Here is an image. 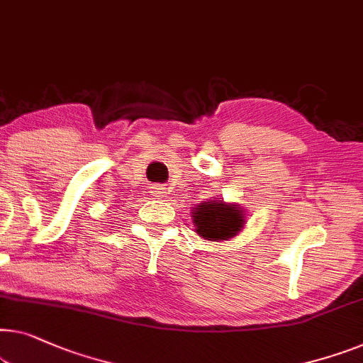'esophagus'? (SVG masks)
<instances>
[{
	"instance_id": "esophagus-1",
	"label": "esophagus",
	"mask_w": 363,
	"mask_h": 363,
	"mask_svg": "<svg viewBox=\"0 0 363 363\" xmlns=\"http://www.w3.org/2000/svg\"><path fill=\"white\" fill-rule=\"evenodd\" d=\"M150 190H152V193L155 194V196H160V198L165 196V194H167V188L164 185H152Z\"/></svg>"
}]
</instances>
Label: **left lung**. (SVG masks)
<instances>
[{
	"label": "left lung",
	"instance_id": "obj_1",
	"mask_svg": "<svg viewBox=\"0 0 363 363\" xmlns=\"http://www.w3.org/2000/svg\"><path fill=\"white\" fill-rule=\"evenodd\" d=\"M193 223L196 233L208 240H224L235 235L244 225V218L235 204H224L223 201L201 203L194 208Z\"/></svg>",
	"mask_w": 363,
	"mask_h": 363
}]
</instances>
